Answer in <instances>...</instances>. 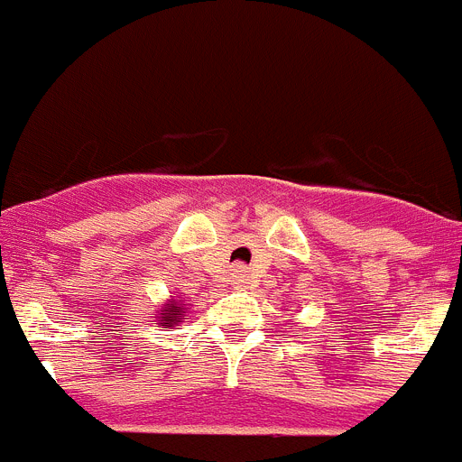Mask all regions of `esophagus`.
Wrapping results in <instances>:
<instances>
[{
	"label": "esophagus",
	"mask_w": 462,
	"mask_h": 462,
	"mask_svg": "<svg viewBox=\"0 0 462 462\" xmlns=\"http://www.w3.org/2000/svg\"><path fill=\"white\" fill-rule=\"evenodd\" d=\"M246 279H249V274H246V267H235V273H232V282L235 284H246Z\"/></svg>",
	"instance_id": "1"
}]
</instances>
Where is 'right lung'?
Returning <instances> with one entry per match:
<instances>
[{
    "label": "right lung",
    "instance_id": "right-lung-1",
    "mask_svg": "<svg viewBox=\"0 0 462 462\" xmlns=\"http://www.w3.org/2000/svg\"><path fill=\"white\" fill-rule=\"evenodd\" d=\"M183 312H185L183 305H178V303H173V300H169V303H166V308L159 312L162 317H157L159 327H173V324H178V321L183 319Z\"/></svg>",
    "mask_w": 462,
    "mask_h": 462
}]
</instances>
